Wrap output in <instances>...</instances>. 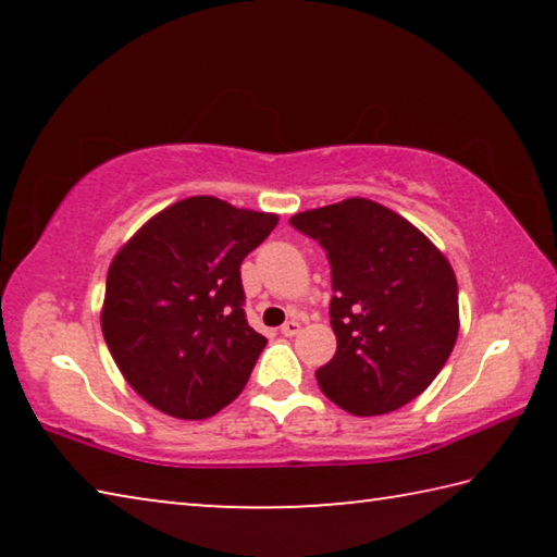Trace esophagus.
Here are the masks:
<instances>
[{"mask_svg":"<svg viewBox=\"0 0 557 557\" xmlns=\"http://www.w3.org/2000/svg\"><path fill=\"white\" fill-rule=\"evenodd\" d=\"M299 329H301V326H299L297 319H289V322H285V324L280 326V334H282V336H297Z\"/></svg>","mask_w":557,"mask_h":557,"instance_id":"1","label":"esophagus"}]
</instances>
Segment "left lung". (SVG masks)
Wrapping results in <instances>:
<instances>
[{
	"mask_svg": "<svg viewBox=\"0 0 557 557\" xmlns=\"http://www.w3.org/2000/svg\"><path fill=\"white\" fill-rule=\"evenodd\" d=\"M332 265L336 354L317 371L329 400L358 418L408 405L437 379L459 334L457 277L425 233L371 199L289 219Z\"/></svg>",
	"mask_w": 557,
	"mask_h": 557,
	"instance_id": "8db88e82",
	"label": "left lung"
}]
</instances>
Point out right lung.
I'll use <instances>...</instances> for the list:
<instances>
[{
  "mask_svg": "<svg viewBox=\"0 0 557 557\" xmlns=\"http://www.w3.org/2000/svg\"><path fill=\"white\" fill-rule=\"evenodd\" d=\"M277 213L188 196L152 215L115 252L100 326L139 398L178 420L238 398L268 338L243 312L240 262Z\"/></svg>",
  "mask_w": 557,
  "mask_h": 557,
  "instance_id": "obj_1",
  "label": "right lung"
}]
</instances>
